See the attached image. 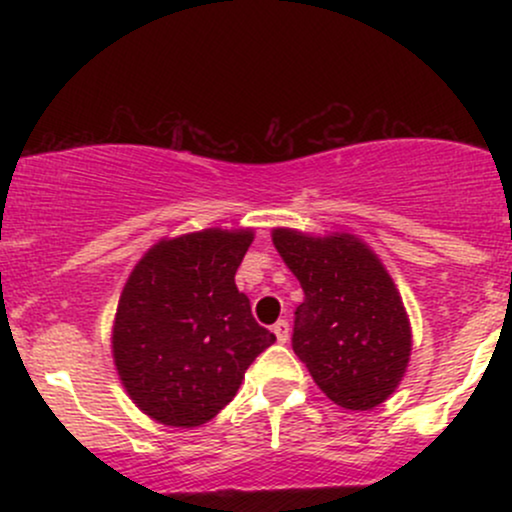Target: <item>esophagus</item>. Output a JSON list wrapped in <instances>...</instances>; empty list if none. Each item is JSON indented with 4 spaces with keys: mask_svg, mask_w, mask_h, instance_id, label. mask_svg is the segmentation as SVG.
<instances>
[{
    "mask_svg": "<svg viewBox=\"0 0 512 512\" xmlns=\"http://www.w3.org/2000/svg\"><path fill=\"white\" fill-rule=\"evenodd\" d=\"M272 330H274L276 339H279L281 344H284L286 339H289V330H291V327H289V322H286V320H279V322H274V327H272Z\"/></svg>",
    "mask_w": 512,
    "mask_h": 512,
    "instance_id": "34e87169",
    "label": "esophagus"
}]
</instances>
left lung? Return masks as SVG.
<instances>
[{
  "instance_id": "1",
  "label": "left lung",
  "mask_w": 512,
  "mask_h": 512,
  "mask_svg": "<svg viewBox=\"0 0 512 512\" xmlns=\"http://www.w3.org/2000/svg\"><path fill=\"white\" fill-rule=\"evenodd\" d=\"M274 245L303 286L291 346L313 380L344 409L366 411L395 392L411 332L390 274L354 236L310 238L276 228Z\"/></svg>"
}]
</instances>
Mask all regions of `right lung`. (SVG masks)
<instances>
[{
    "mask_svg": "<svg viewBox=\"0 0 512 512\" xmlns=\"http://www.w3.org/2000/svg\"><path fill=\"white\" fill-rule=\"evenodd\" d=\"M250 243V231L207 228L161 240L129 274L113 356L129 397L151 419L185 428L214 419L276 342L236 286Z\"/></svg>",
    "mask_w": 512,
    "mask_h": 512,
    "instance_id": "add662e5",
    "label": "right lung"
}]
</instances>
